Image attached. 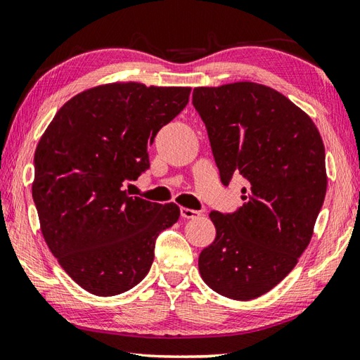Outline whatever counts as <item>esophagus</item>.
Wrapping results in <instances>:
<instances>
[{
  "label": "esophagus",
  "instance_id": "obj_1",
  "mask_svg": "<svg viewBox=\"0 0 360 360\" xmlns=\"http://www.w3.org/2000/svg\"><path fill=\"white\" fill-rule=\"evenodd\" d=\"M199 214L200 213L195 212V210L186 208V207H181L180 208V216H181V218H185V219H193V218H195V216H199Z\"/></svg>",
  "mask_w": 360,
  "mask_h": 360
}]
</instances>
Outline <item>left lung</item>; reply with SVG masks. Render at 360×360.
<instances>
[{
  "mask_svg": "<svg viewBox=\"0 0 360 360\" xmlns=\"http://www.w3.org/2000/svg\"><path fill=\"white\" fill-rule=\"evenodd\" d=\"M221 181H248L243 207L210 213L216 238L199 255L203 282L230 300H255L296 266L326 195L320 131L301 108L268 86L240 81L195 87Z\"/></svg>",
  "mask_w": 360,
  "mask_h": 360,
  "instance_id": "left-lung-1",
  "label": "left lung"
}]
</instances>
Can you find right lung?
Returning <instances> with one entry per match:
<instances>
[{"label":"right lung","instance_id":"obj_1","mask_svg":"<svg viewBox=\"0 0 360 360\" xmlns=\"http://www.w3.org/2000/svg\"><path fill=\"white\" fill-rule=\"evenodd\" d=\"M191 87L111 83L56 112L34 153L32 199L51 254L96 296L144 279L155 240L179 221L175 203L130 198L124 183L148 169V147L188 105Z\"/></svg>","mask_w":360,"mask_h":360}]
</instances>
